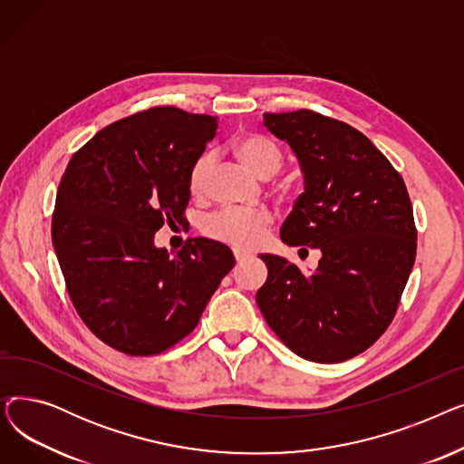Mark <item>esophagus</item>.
<instances>
[{"label":"esophagus","instance_id":"34e87169","mask_svg":"<svg viewBox=\"0 0 464 464\" xmlns=\"http://www.w3.org/2000/svg\"><path fill=\"white\" fill-rule=\"evenodd\" d=\"M233 256H235L237 263H242L245 259H248V254L246 252H240V250H233Z\"/></svg>","mask_w":464,"mask_h":464}]
</instances>
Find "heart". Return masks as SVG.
Wrapping results in <instances>:
<instances>
[{
    "instance_id": "b5f03b06",
    "label": "heart",
    "mask_w": 464,
    "mask_h": 464,
    "mask_svg": "<svg viewBox=\"0 0 464 464\" xmlns=\"http://www.w3.org/2000/svg\"><path fill=\"white\" fill-rule=\"evenodd\" d=\"M235 154L245 163L252 173L261 179H269L278 173L282 167V154L276 146L261 135L246 133L235 140ZM214 160L210 154H203L195 160L188 175V188L193 198H201L207 191ZM273 216L266 210H226L212 216L205 233L219 242L238 248L250 250L257 246L265 237V231L271 227Z\"/></svg>"
}]
</instances>
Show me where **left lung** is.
<instances>
[{"instance_id": "obj_1", "label": "left lung", "mask_w": 464, "mask_h": 464, "mask_svg": "<svg viewBox=\"0 0 464 464\" xmlns=\"http://www.w3.org/2000/svg\"><path fill=\"white\" fill-rule=\"evenodd\" d=\"M263 124L291 146L304 175L280 238L320 248L322 259L306 275L280 256H259L269 276L256 294L257 306L303 359L346 361L393 322L416 261L410 195L389 160L344 121L301 109L265 112Z\"/></svg>"}]
</instances>
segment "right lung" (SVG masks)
<instances>
[{
	"label": "right lung",
	"mask_w": 464,
	"mask_h": 464,
	"mask_svg": "<svg viewBox=\"0 0 464 464\" xmlns=\"http://www.w3.org/2000/svg\"><path fill=\"white\" fill-rule=\"evenodd\" d=\"M216 128V116L152 107L90 139L62 177L53 245L69 297L121 353L156 355L180 343L233 269L222 242L189 238L175 256L154 245L165 222L184 216L189 169Z\"/></svg>",
	"instance_id": "add662e5"
}]
</instances>
